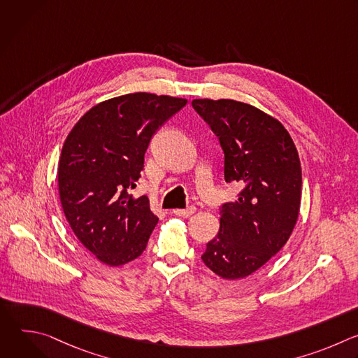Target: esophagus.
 I'll list each match as a JSON object with an SVG mask.
<instances>
[{"label":"esophagus","mask_w":358,"mask_h":358,"mask_svg":"<svg viewBox=\"0 0 358 358\" xmlns=\"http://www.w3.org/2000/svg\"><path fill=\"white\" fill-rule=\"evenodd\" d=\"M196 211V208L195 207H188V208H185V210H174L173 213L176 214V215H178V217H191L194 213Z\"/></svg>","instance_id":"34e87169"}]
</instances>
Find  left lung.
<instances>
[{"label":"left lung","mask_w":358,"mask_h":358,"mask_svg":"<svg viewBox=\"0 0 358 358\" xmlns=\"http://www.w3.org/2000/svg\"><path fill=\"white\" fill-rule=\"evenodd\" d=\"M192 108L218 136L227 182L242 191L221 208L220 232L201 259L227 280L269 262L290 238L301 198V167L283 124L232 99H194Z\"/></svg>","instance_id":"1"}]
</instances>
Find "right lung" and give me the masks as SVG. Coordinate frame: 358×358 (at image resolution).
<instances>
[{
  "label": "right lung",
  "mask_w": 358,
  "mask_h": 358,
  "mask_svg": "<svg viewBox=\"0 0 358 358\" xmlns=\"http://www.w3.org/2000/svg\"><path fill=\"white\" fill-rule=\"evenodd\" d=\"M187 99L129 93L100 101L68 134L58 164L64 214L80 243L105 265L138 258L159 222L145 195L129 194L157 129Z\"/></svg>",
  "instance_id": "right-lung-1"
}]
</instances>
